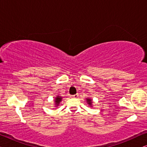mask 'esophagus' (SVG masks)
<instances>
[{
    "label": "esophagus",
    "mask_w": 147,
    "mask_h": 147,
    "mask_svg": "<svg viewBox=\"0 0 147 147\" xmlns=\"http://www.w3.org/2000/svg\"><path fill=\"white\" fill-rule=\"evenodd\" d=\"M71 97H72V98H78V94H74V95H72Z\"/></svg>",
    "instance_id": "1"
}]
</instances>
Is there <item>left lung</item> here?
I'll list each match as a JSON object with an SVG mask.
<instances>
[{
    "instance_id": "obj_1",
    "label": "left lung",
    "mask_w": 147,
    "mask_h": 147,
    "mask_svg": "<svg viewBox=\"0 0 147 147\" xmlns=\"http://www.w3.org/2000/svg\"><path fill=\"white\" fill-rule=\"evenodd\" d=\"M86 100H87V101H86V102H88V104H89L90 106H92V100L90 99V98H87V99H86Z\"/></svg>"
}]
</instances>
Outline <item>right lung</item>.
I'll return each mask as SVG.
<instances>
[{"label": "right lung", "mask_w": 147, "mask_h": 147, "mask_svg": "<svg viewBox=\"0 0 147 147\" xmlns=\"http://www.w3.org/2000/svg\"><path fill=\"white\" fill-rule=\"evenodd\" d=\"M61 100H62V97H61V96H57V97L55 98V105L56 106H57L58 105H59V104L60 103V102H61Z\"/></svg>", "instance_id": "right-lung-1"}]
</instances>
